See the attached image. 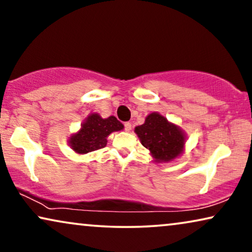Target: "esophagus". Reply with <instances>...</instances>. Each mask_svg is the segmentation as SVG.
Returning <instances> with one entry per match:
<instances>
[{
  "mask_svg": "<svg viewBox=\"0 0 252 252\" xmlns=\"http://www.w3.org/2000/svg\"><path fill=\"white\" fill-rule=\"evenodd\" d=\"M124 126H125L126 132H129V130L132 129V124H130V123H125V124H124Z\"/></svg>",
  "mask_w": 252,
  "mask_h": 252,
  "instance_id": "34e87169",
  "label": "esophagus"
}]
</instances>
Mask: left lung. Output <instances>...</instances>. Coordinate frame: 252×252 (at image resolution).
<instances>
[{
  "label": "left lung",
  "mask_w": 252,
  "mask_h": 252,
  "mask_svg": "<svg viewBox=\"0 0 252 252\" xmlns=\"http://www.w3.org/2000/svg\"><path fill=\"white\" fill-rule=\"evenodd\" d=\"M134 130L142 146L150 151L156 161H170L184 151V130L158 112L147 116L143 125L136 126Z\"/></svg>",
  "instance_id": "left-lung-1"
}]
</instances>
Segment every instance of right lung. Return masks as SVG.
<instances>
[{"instance_id":"obj_1","label":"right lung","mask_w":252,"mask_h":252,"mask_svg":"<svg viewBox=\"0 0 252 252\" xmlns=\"http://www.w3.org/2000/svg\"><path fill=\"white\" fill-rule=\"evenodd\" d=\"M124 125L116 117L103 119L97 113H92L81 124L78 133L70 137L68 144L77 154L84 155L92 151L102 149L106 146V137L112 132L122 130Z\"/></svg>"}]
</instances>
